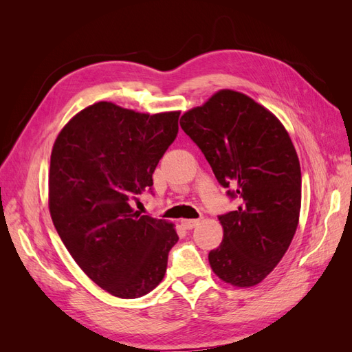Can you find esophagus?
<instances>
[{"mask_svg": "<svg viewBox=\"0 0 352 352\" xmlns=\"http://www.w3.org/2000/svg\"><path fill=\"white\" fill-rule=\"evenodd\" d=\"M180 225H182L184 229H194L199 225V220H195V219H184L180 220Z\"/></svg>", "mask_w": 352, "mask_h": 352, "instance_id": "34e87169", "label": "esophagus"}]
</instances>
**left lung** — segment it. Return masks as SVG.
I'll use <instances>...</instances> for the list:
<instances>
[{
	"instance_id": "obj_1",
	"label": "left lung",
	"mask_w": 352,
	"mask_h": 352,
	"mask_svg": "<svg viewBox=\"0 0 352 352\" xmlns=\"http://www.w3.org/2000/svg\"><path fill=\"white\" fill-rule=\"evenodd\" d=\"M219 184L238 197L220 216L223 241L208 261L219 279L258 285L289 248L300 221L301 167L291 136L270 110L248 95L220 89L180 117Z\"/></svg>"
}]
</instances>
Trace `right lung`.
<instances>
[{
  "mask_svg": "<svg viewBox=\"0 0 352 352\" xmlns=\"http://www.w3.org/2000/svg\"><path fill=\"white\" fill-rule=\"evenodd\" d=\"M179 114L100 101L74 114L52 145V223L85 274L117 298L151 292L179 239L173 223L141 216L131 206L133 195L153 186L160 158L177 135Z\"/></svg>",
  "mask_w": 352,
  "mask_h": 352,
  "instance_id": "1",
  "label": "right lung"
}]
</instances>
